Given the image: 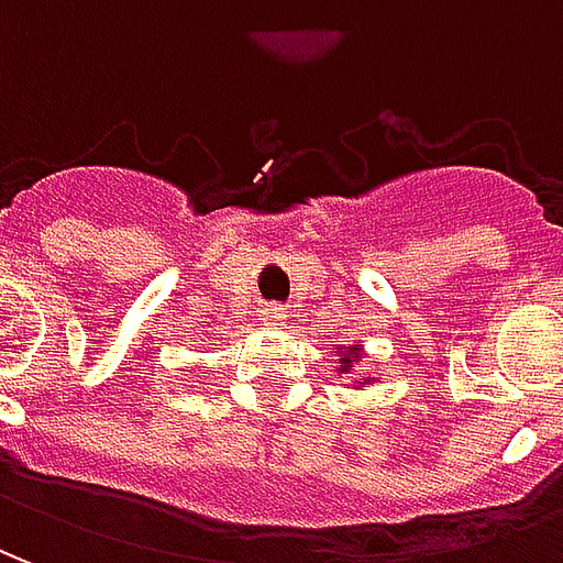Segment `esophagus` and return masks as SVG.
Wrapping results in <instances>:
<instances>
[{"instance_id": "obj_1", "label": "esophagus", "mask_w": 563, "mask_h": 563, "mask_svg": "<svg viewBox=\"0 0 563 563\" xmlns=\"http://www.w3.org/2000/svg\"><path fill=\"white\" fill-rule=\"evenodd\" d=\"M283 319H286V310H283V307L268 305L262 310V322H265V325H280Z\"/></svg>"}]
</instances>
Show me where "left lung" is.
<instances>
[{"label": "left lung", "instance_id": "1", "mask_svg": "<svg viewBox=\"0 0 563 563\" xmlns=\"http://www.w3.org/2000/svg\"><path fill=\"white\" fill-rule=\"evenodd\" d=\"M358 358H362V346H358V343H353V346H341V374H350ZM365 383H371V379H365Z\"/></svg>", "mask_w": 563, "mask_h": 563}]
</instances>
